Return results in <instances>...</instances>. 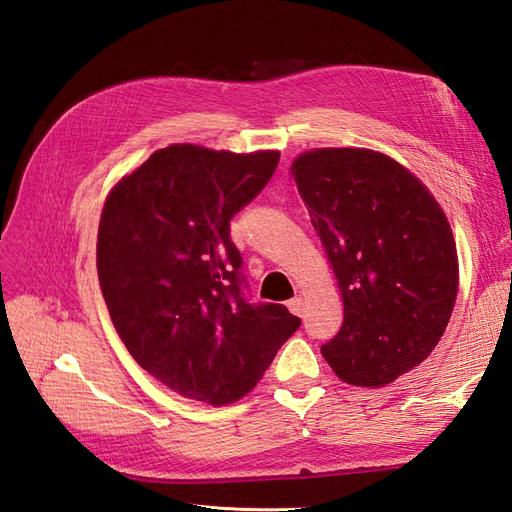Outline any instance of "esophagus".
Returning a JSON list of instances; mask_svg holds the SVG:
<instances>
[{"mask_svg":"<svg viewBox=\"0 0 512 512\" xmlns=\"http://www.w3.org/2000/svg\"><path fill=\"white\" fill-rule=\"evenodd\" d=\"M288 309L294 316H303V309H305V301L303 297H294L288 301Z\"/></svg>","mask_w":512,"mask_h":512,"instance_id":"esophagus-1","label":"esophagus"}]
</instances>
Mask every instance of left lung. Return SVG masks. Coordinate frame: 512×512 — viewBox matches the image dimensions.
<instances>
[{"mask_svg": "<svg viewBox=\"0 0 512 512\" xmlns=\"http://www.w3.org/2000/svg\"><path fill=\"white\" fill-rule=\"evenodd\" d=\"M290 177L344 303L322 356L348 384H391L427 359L453 314L459 258L446 213L421 179L374 149H309Z\"/></svg>", "mask_w": 512, "mask_h": 512, "instance_id": "left-lung-1", "label": "left lung"}]
</instances>
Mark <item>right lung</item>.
<instances>
[{
  "mask_svg": "<svg viewBox=\"0 0 512 512\" xmlns=\"http://www.w3.org/2000/svg\"><path fill=\"white\" fill-rule=\"evenodd\" d=\"M280 151L194 143L153 151L106 194L96 262L108 314L134 361L181 397H245L301 320L241 294L230 218L265 188Z\"/></svg>",
  "mask_w": 512,
  "mask_h": 512,
  "instance_id": "obj_1",
  "label": "right lung"
}]
</instances>
